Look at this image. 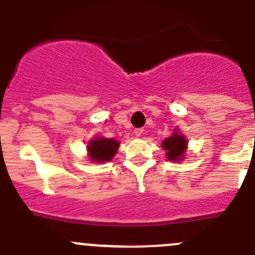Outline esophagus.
Masks as SVG:
<instances>
[{"instance_id":"1","label":"esophagus","mask_w":255,"mask_h":255,"mask_svg":"<svg viewBox=\"0 0 255 255\" xmlns=\"http://www.w3.org/2000/svg\"><path fill=\"white\" fill-rule=\"evenodd\" d=\"M143 128H135L134 129V134L137 135V137H140V135L143 134Z\"/></svg>"}]
</instances>
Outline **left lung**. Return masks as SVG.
<instances>
[{
	"mask_svg": "<svg viewBox=\"0 0 255 255\" xmlns=\"http://www.w3.org/2000/svg\"><path fill=\"white\" fill-rule=\"evenodd\" d=\"M164 150H166V158L171 161H179L185 158V151H186L187 140L180 133H177V129L174 130L173 135L169 138H165L161 143Z\"/></svg>",
	"mask_w": 255,
	"mask_h": 255,
	"instance_id": "8db88e82",
	"label": "left lung"
}]
</instances>
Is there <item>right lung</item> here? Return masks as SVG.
<instances>
[{
	"label": "right lung",
	"instance_id": "right-lung-1",
	"mask_svg": "<svg viewBox=\"0 0 255 255\" xmlns=\"http://www.w3.org/2000/svg\"><path fill=\"white\" fill-rule=\"evenodd\" d=\"M120 143L115 139L110 138H94L87 144V150H89L90 160L95 163H106L112 160L113 156L117 153V149Z\"/></svg>",
	"mask_w": 255,
	"mask_h": 255
}]
</instances>
